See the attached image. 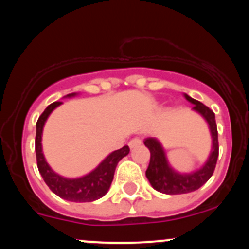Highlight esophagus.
<instances>
[{"label": "esophagus", "instance_id": "34e87169", "mask_svg": "<svg viewBox=\"0 0 249 249\" xmlns=\"http://www.w3.org/2000/svg\"><path fill=\"white\" fill-rule=\"evenodd\" d=\"M141 144H142V139L138 138V137L132 138L130 142H128V146H130V148H134V147L139 146Z\"/></svg>", "mask_w": 249, "mask_h": 249}]
</instances>
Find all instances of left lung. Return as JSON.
Here are the masks:
<instances>
[{"mask_svg":"<svg viewBox=\"0 0 249 249\" xmlns=\"http://www.w3.org/2000/svg\"><path fill=\"white\" fill-rule=\"evenodd\" d=\"M185 98L194 104L193 110H196V112H199L204 117L210 125L211 134H212L213 138V147L212 152H211L204 166L196 170V172L181 174L174 171L168 165L166 154H165L160 142L156 138H151V137L145 139V146L150 150L151 153L150 164H148L146 170V178L154 190L165 194H171V196L193 192L204 184H206L207 180L212 177L214 170H215L216 160H218L219 156L218 128H216L215 115L210 107H207L206 105H204L199 101L191 98L186 93H185Z\"/></svg>","mask_w":249,"mask_h":249,"instance_id":"obj_1","label":"left lung"}]
</instances>
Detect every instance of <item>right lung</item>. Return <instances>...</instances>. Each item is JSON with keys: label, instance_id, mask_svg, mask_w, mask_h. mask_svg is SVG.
<instances>
[{"label": "right lung", "instance_id": "right-lung-1", "mask_svg": "<svg viewBox=\"0 0 249 249\" xmlns=\"http://www.w3.org/2000/svg\"><path fill=\"white\" fill-rule=\"evenodd\" d=\"M75 93H71L69 96H73ZM62 102H55L50 104L49 107L43 111L39 116L38 121L36 123V138H35V151H36V160L37 167L41 173L43 180L48 187L53 191L59 198L69 200L73 202H90L102 198L105 196L111 186V182L113 180L117 164L127 156L130 152V148L127 145L119 150L113 151L101 164L97 166L92 172L87 176L77 179H68L61 177L51 170V167L45 161L44 156L42 152V131L44 123L47 118L53 112V108L61 105Z\"/></svg>", "mask_w": 249, "mask_h": 249}]
</instances>
